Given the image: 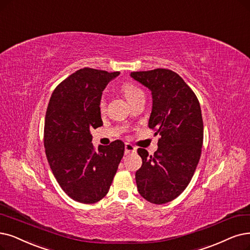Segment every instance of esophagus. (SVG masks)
Listing matches in <instances>:
<instances>
[{
	"mask_svg": "<svg viewBox=\"0 0 250 250\" xmlns=\"http://www.w3.org/2000/svg\"><path fill=\"white\" fill-rule=\"evenodd\" d=\"M136 152V147L130 144H125V155H129Z\"/></svg>",
	"mask_w": 250,
	"mask_h": 250,
	"instance_id": "1",
	"label": "esophagus"
}]
</instances>
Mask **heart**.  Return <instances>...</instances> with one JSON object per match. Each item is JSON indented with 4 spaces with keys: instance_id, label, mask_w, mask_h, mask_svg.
<instances>
[{
    "instance_id": "1",
    "label": "heart",
    "mask_w": 250,
    "mask_h": 250,
    "mask_svg": "<svg viewBox=\"0 0 250 250\" xmlns=\"http://www.w3.org/2000/svg\"><path fill=\"white\" fill-rule=\"evenodd\" d=\"M121 90L123 91L125 97L127 98V101L129 103H132L136 97H138L139 95H143V91L139 89L136 85L132 84V83H123L121 86ZM98 108L99 111L102 113H104L105 111V101H104V97H102L99 99V103H98Z\"/></svg>"
}]
</instances>
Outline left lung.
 <instances>
[{"label": "left lung", "mask_w": 250, "mask_h": 250, "mask_svg": "<svg viewBox=\"0 0 250 250\" xmlns=\"http://www.w3.org/2000/svg\"><path fill=\"white\" fill-rule=\"evenodd\" d=\"M130 76L152 92L148 127L159 135L158 149L137 153L143 165L135 173L138 193L146 201L165 204L181 195L196 170L203 145L200 104L182 77L166 68Z\"/></svg>", "instance_id": "obj_1"}]
</instances>
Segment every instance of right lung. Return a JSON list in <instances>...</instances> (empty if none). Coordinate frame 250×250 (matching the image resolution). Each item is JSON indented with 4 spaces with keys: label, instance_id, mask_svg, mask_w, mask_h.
<instances>
[{
    "label": "right lung",
    "instance_id": "right-lung-1",
    "mask_svg": "<svg viewBox=\"0 0 250 250\" xmlns=\"http://www.w3.org/2000/svg\"><path fill=\"white\" fill-rule=\"evenodd\" d=\"M119 75L81 68L59 84L49 101L44 127L48 163L65 194L80 203H96L107 194L124 155L121 141L95 152L90 132L103 125L99 99Z\"/></svg>",
    "mask_w": 250,
    "mask_h": 250
}]
</instances>
